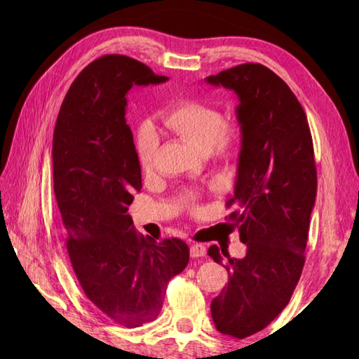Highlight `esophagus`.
<instances>
[{
    "label": "esophagus",
    "instance_id": "34e87169",
    "mask_svg": "<svg viewBox=\"0 0 359 359\" xmlns=\"http://www.w3.org/2000/svg\"><path fill=\"white\" fill-rule=\"evenodd\" d=\"M189 255H191V257H203L207 255V247L202 245V243H193L189 247Z\"/></svg>",
    "mask_w": 359,
    "mask_h": 359
}]
</instances>
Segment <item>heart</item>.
<instances>
[{"mask_svg":"<svg viewBox=\"0 0 359 359\" xmlns=\"http://www.w3.org/2000/svg\"><path fill=\"white\" fill-rule=\"evenodd\" d=\"M163 123L202 152L215 151L220 157H230L238 151V131L226 125L224 112L211 103L201 100L180 102L163 114ZM157 144L156 126L149 120H142L135 131V152L142 168L151 166ZM184 202L191 210H196V196L193 193L184 194Z\"/></svg>","mask_w":359,"mask_h":359,"instance_id":"obj_1","label":"heart"}]
</instances>
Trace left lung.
Segmentation results:
<instances>
[{
  "label": "left lung",
  "mask_w": 359,
  "mask_h": 359,
  "mask_svg": "<svg viewBox=\"0 0 359 359\" xmlns=\"http://www.w3.org/2000/svg\"><path fill=\"white\" fill-rule=\"evenodd\" d=\"M207 83L239 98L242 147L226 207H239L228 219L247 255L230 257L217 245L208 255L217 264L225 260L230 276L211 302L212 321L220 333L243 339L285 309L301 278L318 187L313 140L301 103L269 67L239 65Z\"/></svg>",
  "instance_id": "8db88e82"
}]
</instances>
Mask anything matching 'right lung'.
I'll list each match as a JSON object with an SVG mask.
<instances>
[{
  "instance_id": "add662e5",
  "label": "right lung",
  "mask_w": 359,
  "mask_h": 359,
  "mask_svg": "<svg viewBox=\"0 0 359 359\" xmlns=\"http://www.w3.org/2000/svg\"><path fill=\"white\" fill-rule=\"evenodd\" d=\"M166 80L134 58L103 55L74 80L53 129V193L75 276L97 309L129 329L160 313L168 282L189 261L184 241L144 238L128 215L142 172L126 94Z\"/></svg>"
}]
</instances>
